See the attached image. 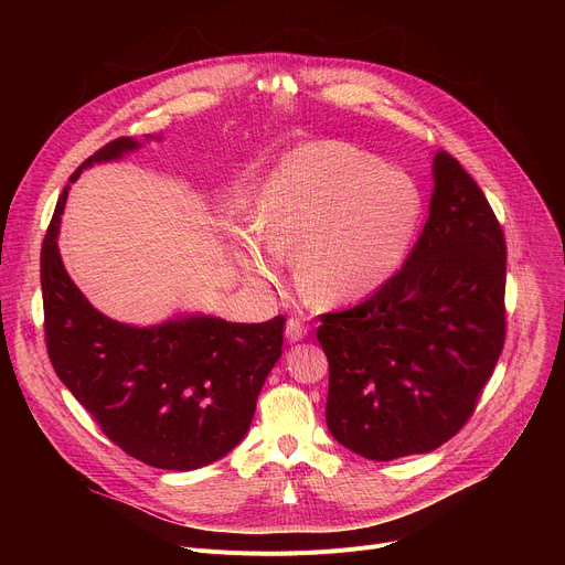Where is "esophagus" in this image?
<instances>
[{"label":"esophagus","mask_w":565,"mask_h":565,"mask_svg":"<svg viewBox=\"0 0 565 565\" xmlns=\"http://www.w3.org/2000/svg\"><path fill=\"white\" fill-rule=\"evenodd\" d=\"M286 339H288L290 343H295V341H302V339H307V328H305V324H302L300 320H295V318H290V320L286 322Z\"/></svg>","instance_id":"esophagus-1"}]
</instances>
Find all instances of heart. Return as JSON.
<instances>
[{"label": "heart", "instance_id": "b5f03b06", "mask_svg": "<svg viewBox=\"0 0 565 565\" xmlns=\"http://www.w3.org/2000/svg\"><path fill=\"white\" fill-rule=\"evenodd\" d=\"M424 199L405 171L345 141L295 148L267 175L258 243L233 245L243 273L273 284L298 252V281L318 305L358 302L387 284L417 235Z\"/></svg>", "mask_w": 565, "mask_h": 565}]
</instances>
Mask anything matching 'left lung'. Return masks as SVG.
<instances>
[{
    "label": "left lung",
    "instance_id": "obj_1",
    "mask_svg": "<svg viewBox=\"0 0 565 565\" xmlns=\"http://www.w3.org/2000/svg\"><path fill=\"white\" fill-rule=\"evenodd\" d=\"M503 288L501 226L473 178L439 151L428 220L401 270L362 305L320 316L332 437L369 460L451 439L503 348Z\"/></svg>",
    "mask_w": 565,
    "mask_h": 565
}]
</instances>
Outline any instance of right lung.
Here are the masks:
<instances>
[{
  "mask_svg": "<svg viewBox=\"0 0 565 565\" xmlns=\"http://www.w3.org/2000/svg\"><path fill=\"white\" fill-rule=\"evenodd\" d=\"M137 148L135 137L109 141L75 169L71 183L84 169ZM68 190L56 201L41 249L45 341L58 380L114 444L146 465L192 471L224 458L249 430L265 377L281 358L286 318L226 322L175 313L148 328L111 320L84 298L58 254Z\"/></svg>",
  "mask_w": 565,
  "mask_h": 565,
  "instance_id": "1",
  "label": "right lung"
}]
</instances>
